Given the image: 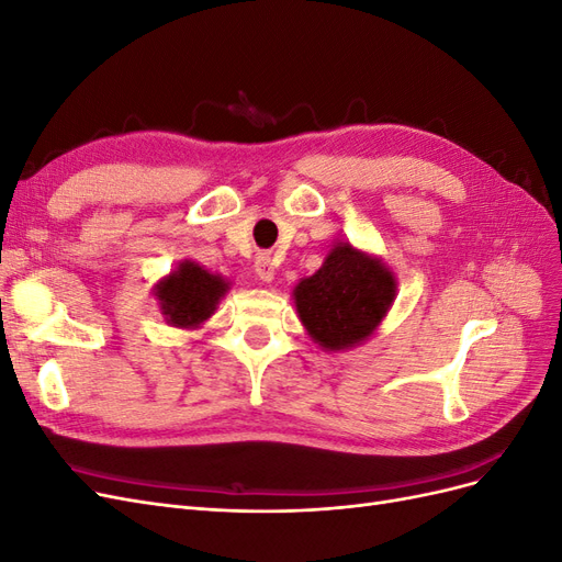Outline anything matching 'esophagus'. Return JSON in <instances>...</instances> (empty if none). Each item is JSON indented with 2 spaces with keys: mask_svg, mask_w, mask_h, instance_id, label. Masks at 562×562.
<instances>
[{
  "mask_svg": "<svg viewBox=\"0 0 562 562\" xmlns=\"http://www.w3.org/2000/svg\"><path fill=\"white\" fill-rule=\"evenodd\" d=\"M255 274L265 283L274 279V262H271L269 252H258V258H255Z\"/></svg>",
  "mask_w": 562,
  "mask_h": 562,
  "instance_id": "34e87169",
  "label": "esophagus"
}]
</instances>
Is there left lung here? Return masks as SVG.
Returning <instances> with one entry per match:
<instances>
[{
  "label": "left lung",
  "instance_id": "left-lung-1",
  "mask_svg": "<svg viewBox=\"0 0 562 562\" xmlns=\"http://www.w3.org/2000/svg\"><path fill=\"white\" fill-rule=\"evenodd\" d=\"M394 293L396 281L380 260L339 244L316 274L297 283L295 307L316 342L335 351L370 337Z\"/></svg>",
  "mask_w": 562,
  "mask_h": 562
}]
</instances>
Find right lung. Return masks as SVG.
Here are the masks:
<instances>
[{
	"label": "right lung",
	"mask_w": 562,
	"mask_h": 562,
	"mask_svg": "<svg viewBox=\"0 0 562 562\" xmlns=\"http://www.w3.org/2000/svg\"><path fill=\"white\" fill-rule=\"evenodd\" d=\"M225 291L227 283L223 279L187 260L157 285V297L161 300L166 318L173 326L192 328L215 312V304Z\"/></svg>",
	"instance_id": "right-lung-1"
}]
</instances>
